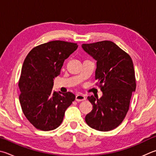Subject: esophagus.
<instances>
[{"mask_svg": "<svg viewBox=\"0 0 156 156\" xmlns=\"http://www.w3.org/2000/svg\"><path fill=\"white\" fill-rule=\"evenodd\" d=\"M86 98L83 95H80V94H78L76 96V100L77 101H82L85 100Z\"/></svg>", "mask_w": 156, "mask_h": 156, "instance_id": "34e87169", "label": "esophagus"}]
</instances>
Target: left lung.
I'll use <instances>...</instances> for the list:
<instances>
[{
	"instance_id": "left-lung-1",
	"label": "left lung",
	"mask_w": 156,
	"mask_h": 156,
	"mask_svg": "<svg viewBox=\"0 0 156 156\" xmlns=\"http://www.w3.org/2000/svg\"><path fill=\"white\" fill-rule=\"evenodd\" d=\"M82 48L97 61L95 80L103 93L100 99L93 95L87 98L93 110L86 115L85 121L98 131H110L122 123L129 110L132 92L136 90L132 60L110 41L84 44Z\"/></svg>"
}]
</instances>
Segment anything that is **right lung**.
<instances>
[{"label": "right lung", "mask_w": 156, "mask_h": 156, "mask_svg": "<svg viewBox=\"0 0 156 156\" xmlns=\"http://www.w3.org/2000/svg\"><path fill=\"white\" fill-rule=\"evenodd\" d=\"M77 44L52 41L36 46L22 66L18 86L19 100L25 117L37 129H56L76 96L52 90L54 79L60 74L65 60L78 48Z\"/></svg>", "instance_id": "add662e5"}]
</instances>
